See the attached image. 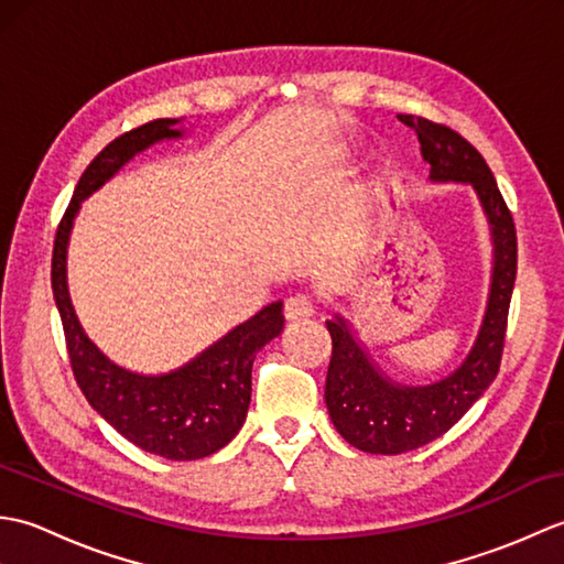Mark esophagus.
Wrapping results in <instances>:
<instances>
[{"label": "esophagus", "instance_id": "34e87169", "mask_svg": "<svg viewBox=\"0 0 564 564\" xmlns=\"http://www.w3.org/2000/svg\"><path fill=\"white\" fill-rule=\"evenodd\" d=\"M283 313H285V319H291V322L307 319V317L315 315V305L307 295H293V297H289V301H285Z\"/></svg>", "mask_w": 564, "mask_h": 564}]
</instances>
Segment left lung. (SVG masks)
Masks as SVG:
<instances>
[{
	"instance_id": "left-lung-1",
	"label": "left lung",
	"mask_w": 564,
	"mask_h": 564,
	"mask_svg": "<svg viewBox=\"0 0 564 564\" xmlns=\"http://www.w3.org/2000/svg\"><path fill=\"white\" fill-rule=\"evenodd\" d=\"M398 118L416 133L422 158L431 166V182H460L475 188L492 230L495 267L485 319L470 354L451 376L431 386L392 382L370 361L339 315L327 319L332 361L325 400L329 416L351 446L378 455L414 451L443 436L492 386L505 351L509 303L517 281V227L482 154L448 126L422 116Z\"/></svg>"
}]
</instances>
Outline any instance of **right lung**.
I'll return each mask as SVG.
<instances>
[{
    "mask_svg": "<svg viewBox=\"0 0 564 564\" xmlns=\"http://www.w3.org/2000/svg\"><path fill=\"white\" fill-rule=\"evenodd\" d=\"M176 123V118H158L128 130L91 160L57 225L51 281L72 373L94 410L142 451L166 460H198L227 446L242 429L251 400V364L281 334L283 303L267 305L172 373L142 376L116 366L97 349L84 334L67 293V242L82 200L138 152L160 140L182 138Z\"/></svg>",
    "mask_w": 564,
    "mask_h": 564,
    "instance_id": "add662e5",
    "label": "right lung"
}]
</instances>
